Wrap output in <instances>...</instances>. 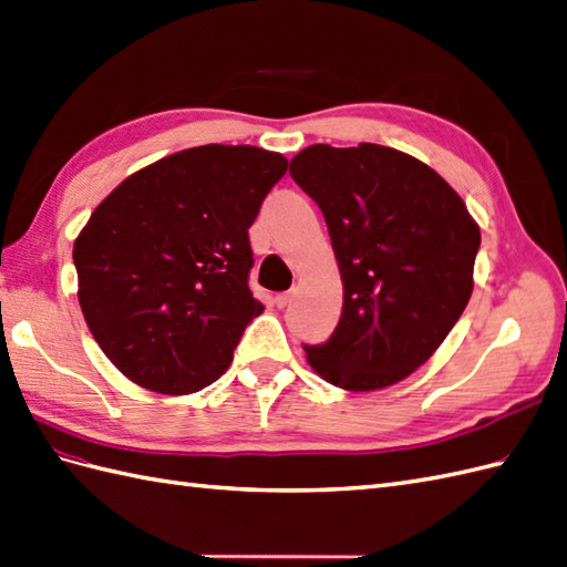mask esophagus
<instances>
[{"instance_id":"34e87169","label":"esophagus","mask_w":567,"mask_h":567,"mask_svg":"<svg viewBox=\"0 0 567 567\" xmlns=\"http://www.w3.org/2000/svg\"><path fill=\"white\" fill-rule=\"evenodd\" d=\"M274 302H276V308H286L288 302H291V293H279L274 298Z\"/></svg>"}]
</instances>
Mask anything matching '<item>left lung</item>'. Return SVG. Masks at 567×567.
I'll return each mask as SVG.
<instances>
[{"label":"left lung","instance_id":"left-lung-1","mask_svg":"<svg viewBox=\"0 0 567 567\" xmlns=\"http://www.w3.org/2000/svg\"><path fill=\"white\" fill-rule=\"evenodd\" d=\"M291 177L320 206L343 284L334 334L306 347L334 388L375 392L431 358L474 291L478 224L445 177L380 144H312Z\"/></svg>","mask_w":567,"mask_h":567}]
</instances>
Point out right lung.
Instances as JSON below:
<instances>
[{
    "label": "right lung",
    "instance_id": "add662e5",
    "mask_svg": "<svg viewBox=\"0 0 567 567\" xmlns=\"http://www.w3.org/2000/svg\"><path fill=\"white\" fill-rule=\"evenodd\" d=\"M288 161L257 146L206 144L132 173L74 240L79 306L124 378L192 394L228 370L261 310L247 228Z\"/></svg>",
    "mask_w": 567,
    "mask_h": 567
}]
</instances>
